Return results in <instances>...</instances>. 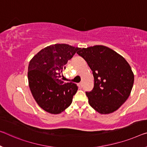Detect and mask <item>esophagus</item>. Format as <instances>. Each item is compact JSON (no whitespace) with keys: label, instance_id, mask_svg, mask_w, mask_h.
Instances as JSON below:
<instances>
[{"label":"esophagus","instance_id":"esophagus-1","mask_svg":"<svg viewBox=\"0 0 147 147\" xmlns=\"http://www.w3.org/2000/svg\"><path fill=\"white\" fill-rule=\"evenodd\" d=\"M78 87L80 88V89H81V88H82V83H78Z\"/></svg>","mask_w":147,"mask_h":147}]
</instances>
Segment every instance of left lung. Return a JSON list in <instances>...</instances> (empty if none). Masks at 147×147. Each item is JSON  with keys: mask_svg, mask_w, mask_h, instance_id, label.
<instances>
[{"mask_svg": "<svg viewBox=\"0 0 147 147\" xmlns=\"http://www.w3.org/2000/svg\"><path fill=\"white\" fill-rule=\"evenodd\" d=\"M77 53L86 61L94 77L93 89L85 92L90 106L102 114L116 111L127 100L134 85L129 64L116 52L102 45L80 48Z\"/></svg>", "mask_w": 147, "mask_h": 147, "instance_id": "1", "label": "left lung"}]
</instances>
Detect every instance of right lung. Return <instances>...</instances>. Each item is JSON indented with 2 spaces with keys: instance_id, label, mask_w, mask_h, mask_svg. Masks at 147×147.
Masks as SVG:
<instances>
[{
  "instance_id": "right-lung-1",
  "label": "right lung",
  "mask_w": 147,
  "mask_h": 147,
  "mask_svg": "<svg viewBox=\"0 0 147 147\" xmlns=\"http://www.w3.org/2000/svg\"><path fill=\"white\" fill-rule=\"evenodd\" d=\"M79 49L67 44L53 45L42 49L29 62V88L38 105L46 112L60 114L71 105L78 86L60 78L67 61Z\"/></svg>"
}]
</instances>
